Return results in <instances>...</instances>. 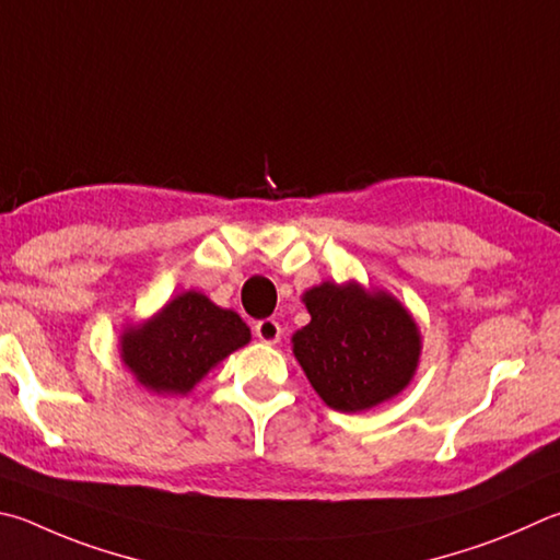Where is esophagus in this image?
I'll return each instance as SVG.
<instances>
[{"label":"esophagus","instance_id":"34e87169","mask_svg":"<svg viewBox=\"0 0 560 560\" xmlns=\"http://www.w3.org/2000/svg\"><path fill=\"white\" fill-rule=\"evenodd\" d=\"M254 335H257L261 342L277 345L279 338H281V325L273 320V318H264V320H259L257 325H254Z\"/></svg>","mask_w":560,"mask_h":560}]
</instances>
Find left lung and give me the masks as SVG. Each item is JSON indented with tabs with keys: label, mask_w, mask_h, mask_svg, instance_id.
I'll return each mask as SVG.
<instances>
[{
	"label": "left lung",
	"mask_w": 560,
	"mask_h": 560,
	"mask_svg": "<svg viewBox=\"0 0 560 560\" xmlns=\"http://www.w3.org/2000/svg\"><path fill=\"white\" fill-rule=\"evenodd\" d=\"M311 323L293 332V358L315 394L335 411L360 413L411 384L421 330L411 311L384 289L323 281L303 293Z\"/></svg>",
	"instance_id": "8db88e82"
}]
</instances>
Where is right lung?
Here are the masks:
<instances>
[{"label": "right lung", "mask_w": 560, "mask_h": 560, "mask_svg": "<svg viewBox=\"0 0 560 560\" xmlns=\"http://www.w3.org/2000/svg\"><path fill=\"white\" fill-rule=\"evenodd\" d=\"M249 340V325L235 311L200 291H183L144 323L121 330L119 358L147 392L186 396Z\"/></svg>", "instance_id": "1"}]
</instances>
